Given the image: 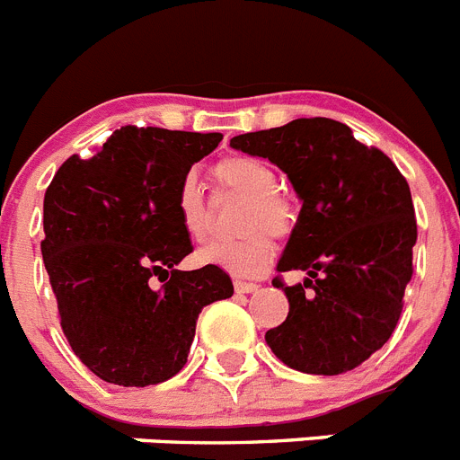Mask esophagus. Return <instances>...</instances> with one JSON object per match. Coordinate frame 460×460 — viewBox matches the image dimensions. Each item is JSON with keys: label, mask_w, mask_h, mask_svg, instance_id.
I'll return each instance as SVG.
<instances>
[{"label": "esophagus", "mask_w": 460, "mask_h": 460, "mask_svg": "<svg viewBox=\"0 0 460 460\" xmlns=\"http://www.w3.org/2000/svg\"><path fill=\"white\" fill-rule=\"evenodd\" d=\"M258 283H249V280H234V290L239 292V295H249V292H255L258 290Z\"/></svg>", "instance_id": "34e87169"}]
</instances>
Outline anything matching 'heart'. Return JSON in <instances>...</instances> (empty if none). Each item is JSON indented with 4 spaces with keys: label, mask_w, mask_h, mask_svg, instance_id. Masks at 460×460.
Listing matches in <instances>:
<instances>
[{
    "label": "heart",
    "mask_w": 460,
    "mask_h": 460,
    "mask_svg": "<svg viewBox=\"0 0 460 460\" xmlns=\"http://www.w3.org/2000/svg\"><path fill=\"white\" fill-rule=\"evenodd\" d=\"M211 177L218 189L233 190L246 198V205L239 217V230L246 233L233 242H211L198 251L200 265L221 267L234 276H260L270 270L274 260V243L270 234L283 239L295 227V207L286 195L279 193V177L267 161L255 156L221 158ZM174 214L180 218L186 237L200 242L209 233V205L205 190L193 174L184 177L174 190Z\"/></svg>",
    "instance_id": "b5f03b06"
}]
</instances>
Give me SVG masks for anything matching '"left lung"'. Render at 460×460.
Returning a JSON list of instances; mask_svg holds the SVG:
<instances>
[{"instance_id":"1","label":"left lung","mask_w":460,"mask_h":460,"mask_svg":"<svg viewBox=\"0 0 460 460\" xmlns=\"http://www.w3.org/2000/svg\"><path fill=\"white\" fill-rule=\"evenodd\" d=\"M230 147L270 158L302 200L276 270L308 279H274L290 311L267 332V345L295 371H352L387 343L403 311L417 242L408 181L387 154L327 117L243 133Z\"/></svg>"}]
</instances>
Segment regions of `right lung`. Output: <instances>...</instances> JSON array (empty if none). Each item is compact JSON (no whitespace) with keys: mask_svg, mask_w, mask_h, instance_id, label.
<instances>
[{"mask_svg":"<svg viewBox=\"0 0 460 460\" xmlns=\"http://www.w3.org/2000/svg\"><path fill=\"white\" fill-rule=\"evenodd\" d=\"M221 133L121 126L73 154L43 200L40 253L73 352L101 380L147 387L184 368L202 308L233 296L221 267L177 270L193 251L174 190Z\"/></svg>","mask_w":460,"mask_h":460,"instance_id":"add662e5","label":"right lung"}]
</instances>
